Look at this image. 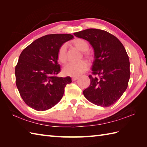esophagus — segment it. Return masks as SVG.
I'll return each instance as SVG.
<instances>
[{
  "label": "esophagus",
  "instance_id": "obj_1",
  "mask_svg": "<svg viewBox=\"0 0 147 147\" xmlns=\"http://www.w3.org/2000/svg\"><path fill=\"white\" fill-rule=\"evenodd\" d=\"M78 79V77H73L72 78V81L74 82V81H76Z\"/></svg>",
  "mask_w": 147,
  "mask_h": 147
}]
</instances>
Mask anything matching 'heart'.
<instances>
[{
	"label": "heart",
	"mask_w": 147,
	"mask_h": 147,
	"mask_svg": "<svg viewBox=\"0 0 147 147\" xmlns=\"http://www.w3.org/2000/svg\"><path fill=\"white\" fill-rule=\"evenodd\" d=\"M71 44L74 47L83 52L84 57L91 61L93 55L90 52L87 51L89 49V43L86 40L83 38H76L73 40ZM57 60L62 64H65L67 61V54L66 45H62L57 52ZM88 69V63L85 61H81L77 63H69L64 67L63 73L69 76H78L84 73Z\"/></svg>",
	"instance_id": "heart-1"
}]
</instances>
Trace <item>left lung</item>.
<instances>
[{
	"label": "left lung",
	"mask_w": 147,
	"mask_h": 147,
	"mask_svg": "<svg viewBox=\"0 0 147 147\" xmlns=\"http://www.w3.org/2000/svg\"><path fill=\"white\" fill-rule=\"evenodd\" d=\"M89 42L95 52L90 86L83 91L93 104L109 107L126 90L130 78L129 61L125 48L117 38L106 31L90 28L74 33Z\"/></svg>",
	"instance_id": "obj_1"
}]
</instances>
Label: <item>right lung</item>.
<instances>
[{
    "label": "right lung",
    "instance_id": "add662e5",
    "mask_svg": "<svg viewBox=\"0 0 147 147\" xmlns=\"http://www.w3.org/2000/svg\"><path fill=\"white\" fill-rule=\"evenodd\" d=\"M71 34H51L36 39L24 49L15 67L16 84L23 101L33 109L47 111L61 100L69 76L58 77L57 52Z\"/></svg>",
    "mask_w": 147,
    "mask_h": 147
}]
</instances>
